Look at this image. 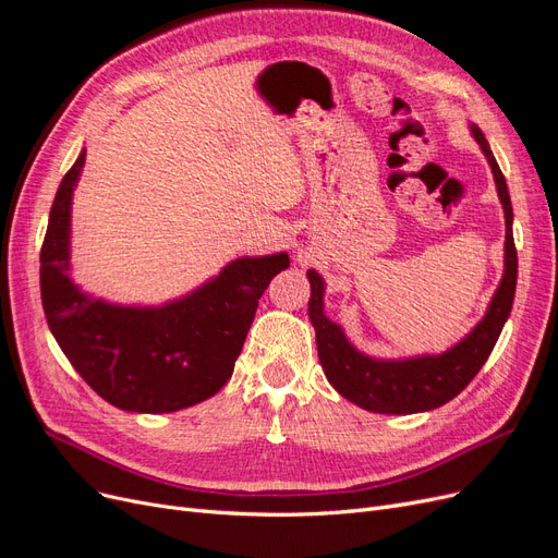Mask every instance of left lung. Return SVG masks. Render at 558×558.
<instances>
[{"label": "left lung", "instance_id": "obj_1", "mask_svg": "<svg viewBox=\"0 0 558 558\" xmlns=\"http://www.w3.org/2000/svg\"><path fill=\"white\" fill-rule=\"evenodd\" d=\"M472 137L477 140L496 179L500 205L505 211V272L498 291L492 298L484 318L472 328L459 344H453L440 356H414L402 361L369 359L353 347L342 328L324 314V279L310 269V318L316 330L318 361L328 381L340 396L359 408L377 414H414L440 408L475 379V375L492 356L498 335L512 312L517 289V248L512 238V202L508 183L492 154L486 137L477 125H472Z\"/></svg>", "mask_w": 558, "mask_h": 558}]
</instances>
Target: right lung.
I'll return each instance as SVG.
<instances>
[{"label": "right lung", "instance_id": "obj_1", "mask_svg": "<svg viewBox=\"0 0 558 558\" xmlns=\"http://www.w3.org/2000/svg\"><path fill=\"white\" fill-rule=\"evenodd\" d=\"M86 148L64 174L41 246L48 328L93 391L113 408L165 414L211 398L232 377L258 300L289 253L238 258L197 291L162 307L95 300L70 279L72 193Z\"/></svg>", "mask_w": 558, "mask_h": 558}]
</instances>
